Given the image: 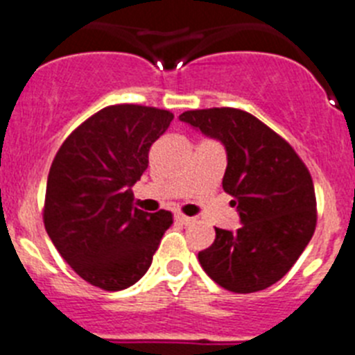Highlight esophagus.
Wrapping results in <instances>:
<instances>
[{
    "label": "esophagus",
    "mask_w": 355,
    "mask_h": 355,
    "mask_svg": "<svg viewBox=\"0 0 355 355\" xmlns=\"http://www.w3.org/2000/svg\"><path fill=\"white\" fill-rule=\"evenodd\" d=\"M175 219H177L178 223H182V225H191V223H194L196 219L194 217H189V216H184V214H175Z\"/></svg>",
    "instance_id": "1"
}]
</instances>
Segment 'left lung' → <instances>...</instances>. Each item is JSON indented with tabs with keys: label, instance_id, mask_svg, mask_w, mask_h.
Returning a JSON list of instances; mask_svg holds the SVG:
<instances>
[{
	"label": "left lung",
	"instance_id": "left-lung-1",
	"mask_svg": "<svg viewBox=\"0 0 355 355\" xmlns=\"http://www.w3.org/2000/svg\"><path fill=\"white\" fill-rule=\"evenodd\" d=\"M180 120L225 145L223 189L233 196L242 221L237 232L216 228L212 245L198 260L230 292L265 290L292 269L315 233L317 198L309 170L285 138L248 111L191 110Z\"/></svg>",
	"mask_w": 355,
	"mask_h": 355
}]
</instances>
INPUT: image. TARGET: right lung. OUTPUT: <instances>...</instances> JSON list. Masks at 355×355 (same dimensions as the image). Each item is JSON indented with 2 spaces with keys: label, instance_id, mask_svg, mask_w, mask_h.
<instances>
[{
  "label": "right lung",
  "instance_id": "obj_1",
  "mask_svg": "<svg viewBox=\"0 0 355 355\" xmlns=\"http://www.w3.org/2000/svg\"><path fill=\"white\" fill-rule=\"evenodd\" d=\"M173 120L168 110L114 104L76 127L47 177L44 226L63 260L97 288L116 292L148 270L173 217L132 207L148 152Z\"/></svg>",
  "mask_w": 355,
  "mask_h": 355
}]
</instances>
